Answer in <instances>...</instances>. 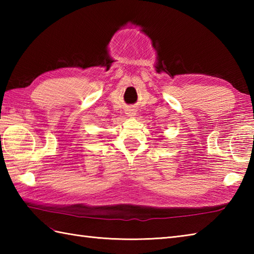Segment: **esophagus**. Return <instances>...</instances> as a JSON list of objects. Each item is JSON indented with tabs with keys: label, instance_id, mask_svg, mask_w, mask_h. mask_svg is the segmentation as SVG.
<instances>
[{
	"label": "esophagus",
	"instance_id": "1",
	"mask_svg": "<svg viewBox=\"0 0 254 254\" xmlns=\"http://www.w3.org/2000/svg\"><path fill=\"white\" fill-rule=\"evenodd\" d=\"M127 115L128 116H134V115H135V111H134V109H130L127 112Z\"/></svg>",
	"mask_w": 254,
	"mask_h": 254
}]
</instances>
